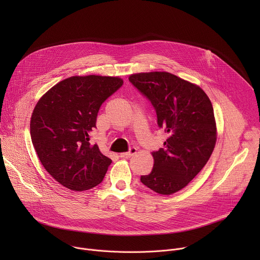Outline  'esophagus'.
<instances>
[{
    "label": "esophagus",
    "mask_w": 260,
    "mask_h": 260,
    "mask_svg": "<svg viewBox=\"0 0 260 260\" xmlns=\"http://www.w3.org/2000/svg\"><path fill=\"white\" fill-rule=\"evenodd\" d=\"M137 153V148L136 147H132L129 148L128 152H124V153H120V157H123V158H128V157H132L134 154Z\"/></svg>",
    "instance_id": "obj_1"
}]
</instances>
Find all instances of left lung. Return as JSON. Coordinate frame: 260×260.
<instances>
[{"mask_svg":"<svg viewBox=\"0 0 260 260\" xmlns=\"http://www.w3.org/2000/svg\"><path fill=\"white\" fill-rule=\"evenodd\" d=\"M129 82L153 106L159 128L169 133L153 151L154 166L141 182L159 194L175 193L201 172L216 144L214 110L205 91L171 73L131 75Z\"/></svg>","mask_w":260,"mask_h":260,"instance_id":"obj_1","label":"left lung"}]
</instances>
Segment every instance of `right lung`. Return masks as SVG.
<instances>
[{"label": "right lung", "instance_id": "right-lung-1", "mask_svg": "<svg viewBox=\"0 0 260 260\" xmlns=\"http://www.w3.org/2000/svg\"><path fill=\"white\" fill-rule=\"evenodd\" d=\"M123 84L118 77L73 76L49 89L37 103L30 137L45 170L62 186L83 191L99 185L112 162L91 145L102 104Z\"/></svg>", "mask_w": 260, "mask_h": 260}]
</instances>
